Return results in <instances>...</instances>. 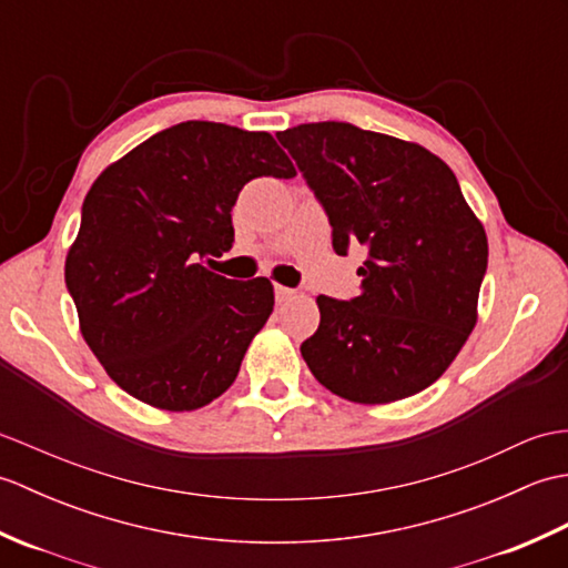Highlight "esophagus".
Listing matches in <instances>:
<instances>
[{
	"instance_id": "esophagus-1",
	"label": "esophagus",
	"mask_w": 568,
	"mask_h": 568,
	"mask_svg": "<svg viewBox=\"0 0 568 568\" xmlns=\"http://www.w3.org/2000/svg\"><path fill=\"white\" fill-rule=\"evenodd\" d=\"M297 293L293 287H285V285H275V300L277 303H287V300H293Z\"/></svg>"
}]
</instances>
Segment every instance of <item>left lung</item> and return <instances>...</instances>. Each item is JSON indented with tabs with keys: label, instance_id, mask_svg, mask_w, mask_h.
<instances>
[{
	"label": "left lung",
	"instance_id": "obj_1",
	"mask_svg": "<svg viewBox=\"0 0 568 568\" xmlns=\"http://www.w3.org/2000/svg\"><path fill=\"white\" fill-rule=\"evenodd\" d=\"M329 216L332 246H366L352 300L317 297L300 352L324 388L361 405L425 390L476 327L488 268L484 224L458 180L417 143L346 122L277 134Z\"/></svg>",
	"mask_w": 568,
	"mask_h": 568
}]
</instances>
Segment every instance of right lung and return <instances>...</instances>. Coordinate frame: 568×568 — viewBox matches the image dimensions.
I'll return each mask as SVG.
<instances>
[{
    "label": "right lung",
    "instance_id": "add662e5",
    "mask_svg": "<svg viewBox=\"0 0 568 568\" xmlns=\"http://www.w3.org/2000/svg\"><path fill=\"white\" fill-rule=\"evenodd\" d=\"M261 175H295L271 134L183 122L92 183L65 285L84 342L136 400L171 413L212 403L271 317L268 277L229 281L202 263L232 248V207Z\"/></svg>",
    "mask_w": 568,
    "mask_h": 568
}]
</instances>
